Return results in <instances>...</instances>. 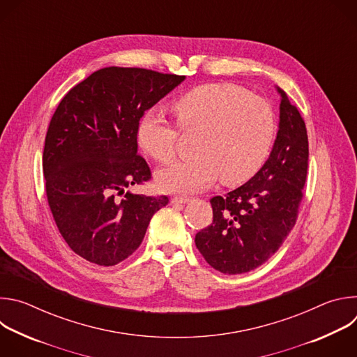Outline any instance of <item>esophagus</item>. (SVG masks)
<instances>
[{"instance_id": "1", "label": "esophagus", "mask_w": 357, "mask_h": 357, "mask_svg": "<svg viewBox=\"0 0 357 357\" xmlns=\"http://www.w3.org/2000/svg\"><path fill=\"white\" fill-rule=\"evenodd\" d=\"M172 203H189L190 199L189 197H182V196H175L171 199Z\"/></svg>"}]
</instances>
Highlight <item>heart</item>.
I'll list each match as a JSON object with an SVG mask.
<instances>
[{
  "label": "heart",
  "instance_id": "b5f03b06",
  "mask_svg": "<svg viewBox=\"0 0 357 357\" xmlns=\"http://www.w3.org/2000/svg\"><path fill=\"white\" fill-rule=\"evenodd\" d=\"M172 112L183 134H196L193 154L157 172L165 192L193 193L219 176L236 185L256 175L266 162L275 135L274 113L267 101L227 83L197 86L178 97ZM137 139L157 162L175 155L176 128L154 110L139 119Z\"/></svg>",
  "mask_w": 357,
  "mask_h": 357
}]
</instances>
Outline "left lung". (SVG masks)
I'll use <instances>...</instances> for the list:
<instances>
[{"instance_id":"obj_1","label":"left lung","mask_w":357,"mask_h":357,"mask_svg":"<svg viewBox=\"0 0 357 357\" xmlns=\"http://www.w3.org/2000/svg\"><path fill=\"white\" fill-rule=\"evenodd\" d=\"M280 123L270 157L248 182L211 199L213 222L195 243L223 274H243L264 264L292 230L308 169L305 123L278 86Z\"/></svg>"}]
</instances>
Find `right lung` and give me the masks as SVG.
Instances as JSON below:
<instances>
[{"label":"right lung","mask_w":357,"mask_h":357,"mask_svg":"<svg viewBox=\"0 0 357 357\" xmlns=\"http://www.w3.org/2000/svg\"><path fill=\"white\" fill-rule=\"evenodd\" d=\"M185 76L110 66L75 86L50 120L43 148L46 196L68 245L103 267L121 263L139 247L151 218L168 197L127 192L151 179L138 155L142 114Z\"/></svg>","instance_id":"add662e5"}]
</instances>
